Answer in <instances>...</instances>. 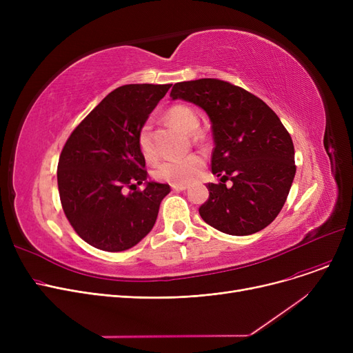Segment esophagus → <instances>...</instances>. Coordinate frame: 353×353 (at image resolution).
Masks as SVG:
<instances>
[{
	"mask_svg": "<svg viewBox=\"0 0 353 353\" xmlns=\"http://www.w3.org/2000/svg\"><path fill=\"white\" fill-rule=\"evenodd\" d=\"M172 189L174 192H181V190H186L188 186H186V184H172Z\"/></svg>",
	"mask_w": 353,
	"mask_h": 353,
	"instance_id": "1",
	"label": "esophagus"
}]
</instances>
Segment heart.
<instances>
[{
    "label": "heart",
    "mask_w": 353,
    "mask_h": 353,
    "mask_svg": "<svg viewBox=\"0 0 353 353\" xmlns=\"http://www.w3.org/2000/svg\"><path fill=\"white\" fill-rule=\"evenodd\" d=\"M165 117L173 124L179 125L188 133H193L199 125V116L196 111L186 104H176L167 110ZM137 145L141 156L147 161H153L157 157V150L153 143L152 124L144 123L137 133ZM206 160L200 153H192L184 157H176L161 161L154 169V177L160 181L170 184H188L193 181L200 172L205 169Z\"/></svg>",
    "instance_id": "b5f03b06"
}]
</instances>
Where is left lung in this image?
<instances>
[{
	"label": "left lung",
	"instance_id": "obj_1",
	"mask_svg": "<svg viewBox=\"0 0 353 353\" xmlns=\"http://www.w3.org/2000/svg\"><path fill=\"white\" fill-rule=\"evenodd\" d=\"M170 97L201 107L212 121V172L220 183L206 184L209 199L199 208L201 219L232 236L269 226L296 173L293 141L281 119L252 92L217 79L177 83Z\"/></svg>",
	"mask_w": 353,
	"mask_h": 353
}]
</instances>
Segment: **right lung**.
<instances>
[{"label": "right lung", "instance_id": "right-lung-1", "mask_svg": "<svg viewBox=\"0 0 353 353\" xmlns=\"http://www.w3.org/2000/svg\"><path fill=\"white\" fill-rule=\"evenodd\" d=\"M172 84H127L111 91L72 130L57 167L64 214L76 233L105 252L136 246L156 223L169 184L146 181L137 133ZM130 193L127 194L126 190Z\"/></svg>", "mask_w": 353, "mask_h": 353}]
</instances>
